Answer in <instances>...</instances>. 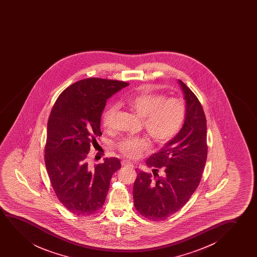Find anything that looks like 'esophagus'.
Here are the masks:
<instances>
[{
  "instance_id": "esophagus-1",
  "label": "esophagus",
  "mask_w": 257,
  "mask_h": 257,
  "mask_svg": "<svg viewBox=\"0 0 257 257\" xmlns=\"http://www.w3.org/2000/svg\"><path fill=\"white\" fill-rule=\"evenodd\" d=\"M121 164H122L123 167H130V168H133V167H134L133 163L129 162V161H126V160H123V161L121 162Z\"/></svg>"
}]
</instances>
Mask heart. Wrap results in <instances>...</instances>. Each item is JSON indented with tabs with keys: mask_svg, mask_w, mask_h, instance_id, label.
I'll list each match as a JSON object with an SVG mask.
<instances>
[{
	"mask_svg": "<svg viewBox=\"0 0 257 257\" xmlns=\"http://www.w3.org/2000/svg\"><path fill=\"white\" fill-rule=\"evenodd\" d=\"M126 104L143 120L148 134L159 144H166L176 137L183 126L186 107L183 100L166 98L159 94H141L129 99ZM117 107L110 105L102 115V124L109 128L112 124ZM117 149L128 158H138L142 152L151 147L145 138H124L116 145Z\"/></svg>",
	"mask_w": 257,
	"mask_h": 257,
	"instance_id": "heart-1",
	"label": "heart"
}]
</instances>
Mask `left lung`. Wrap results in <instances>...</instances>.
<instances>
[{
    "label": "left lung",
    "instance_id": "1",
    "mask_svg": "<svg viewBox=\"0 0 257 257\" xmlns=\"http://www.w3.org/2000/svg\"><path fill=\"white\" fill-rule=\"evenodd\" d=\"M186 101L182 129L147 160L150 173H138L134 206L145 218L164 220L176 213L197 190L207 158L206 118L196 95L179 80Z\"/></svg>",
    "mask_w": 257,
    "mask_h": 257
}]
</instances>
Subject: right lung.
<instances>
[{"mask_svg": "<svg viewBox=\"0 0 257 257\" xmlns=\"http://www.w3.org/2000/svg\"><path fill=\"white\" fill-rule=\"evenodd\" d=\"M129 83L88 78L66 88L56 100L47 123L45 163L58 199L78 216L102 207L119 159L88 165V155L102 132L101 116L109 99Z\"/></svg>", "mask_w": 257, "mask_h": 257, "instance_id": "right-lung-1", "label": "right lung"}]
</instances>
